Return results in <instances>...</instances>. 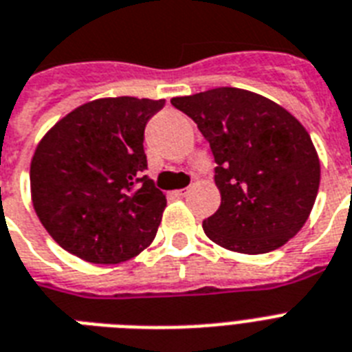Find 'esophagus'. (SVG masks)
<instances>
[{
	"label": "esophagus",
	"mask_w": 352,
	"mask_h": 352,
	"mask_svg": "<svg viewBox=\"0 0 352 352\" xmlns=\"http://www.w3.org/2000/svg\"><path fill=\"white\" fill-rule=\"evenodd\" d=\"M186 193H188V190H177V191H173V195H175V197H184Z\"/></svg>",
	"instance_id": "34e87169"
}]
</instances>
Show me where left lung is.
<instances>
[{
	"mask_svg": "<svg viewBox=\"0 0 352 352\" xmlns=\"http://www.w3.org/2000/svg\"><path fill=\"white\" fill-rule=\"evenodd\" d=\"M197 122L215 157L217 213L202 222L210 241L260 255L278 250L309 219L320 186V159L302 122L242 88L221 87L173 97Z\"/></svg>",
	"mask_w": 352,
	"mask_h": 352,
	"instance_id": "left-lung-1",
	"label": "left lung"
}]
</instances>
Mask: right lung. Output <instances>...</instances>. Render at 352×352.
<instances>
[{"instance_id": "obj_1", "label": "right lung", "mask_w": 352, "mask_h": 352, "mask_svg": "<svg viewBox=\"0 0 352 352\" xmlns=\"http://www.w3.org/2000/svg\"><path fill=\"white\" fill-rule=\"evenodd\" d=\"M164 99L102 97L45 133L30 162L37 217L54 241L92 264H119L155 239L166 195L146 170L144 126Z\"/></svg>"}]
</instances>
